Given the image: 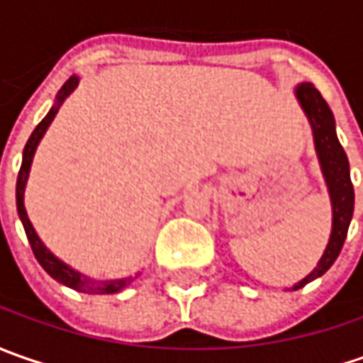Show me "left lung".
<instances>
[{
  "label": "left lung",
  "mask_w": 363,
  "mask_h": 363,
  "mask_svg": "<svg viewBox=\"0 0 363 363\" xmlns=\"http://www.w3.org/2000/svg\"><path fill=\"white\" fill-rule=\"evenodd\" d=\"M295 96L313 129L315 151H317V157L321 163V172H323L329 198H331L333 224H331V236H329L323 257L319 258L313 271L293 286V291L305 286L329 271V267L335 262V258L342 252L347 228H350V222L354 216V186H352V177H350V161H347V155L337 139L333 113L325 103V99L321 96V92L317 91L311 82L299 84L295 89Z\"/></svg>",
  "instance_id": "8db88e82"
}]
</instances>
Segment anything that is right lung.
Wrapping results in <instances>:
<instances>
[{
    "mask_svg": "<svg viewBox=\"0 0 363 363\" xmlns=\"http://www.w3.org/2000/svg\"><path fill=\"white\" fill-rule=\"evenodd\" d=\"M78 86V77H70L62 84V89L56 94V103L50 108V113L40 121V125L35 127L34 133L30 135L28 143L23 147V157H21V167L20 174H18V184H16V203H18V214H20L21 224H23V230H26V236L30 240V246H32V252H34L35 260L42 264V269L48 272L50 277L62 285L74 289L78 293H89V295H111V293H119L123 289L131 285L133 281L137 279L135 277H127V279H113V281H96V279H91V277H84L80 274L74 269H70L66 262H62L60 258H56L48 248L44 246V242L40 240V236L35 234L34 226L28 218V212H26V206H23V191H26V182H28V175H30V167H32V160H34L35 147L40 143V139L44 137V133L50 127V123L54 121L58 108L66 101V96L70 92L74 91Z\"/></svg>",
    "mask_w": 363,
    "mask_h": 363,
    "instance_id": "obj_1",
    "label": "right lung"
}]
</instances>
